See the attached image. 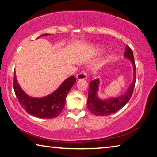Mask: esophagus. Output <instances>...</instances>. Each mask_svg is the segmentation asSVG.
<instances>
[{
    "label": "esophagus",
    "instance_id": "esophagus-1",
    "mask_svg": "<svg viewBox=\"0 0 157 157\" xmlns=\"http://www.w3.org/2000/svg\"><path fill=\"white\" fill-rule=\"evenodd\" d=\"M76 78L78 80H84L87 78V72L86 71H82V72L76 75Z\"/></svg>",
    "mask_w": 157,
    "mask_h": 157
}]
</instances>
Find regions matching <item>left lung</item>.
I'll return each instance as SVG.
<instances>
[{
	"mask_svg": "<svg viewBox=\"0 0 157 157\" xmlns=\"http://www.w3.org/2000/svg\"><path fill=\"white\" fill-rule=\"evenodd\" d=\"M125 57L130 59L134 67L133 82L124 95L117 98H111L107 100H101L97 97L98 86L99 85L98 79L90 82L87 98V108L92 114L97 116H108L119 111L125 106L131 98L136 83V65L134 62L133 52L128 45H126L124 53Z\"/></svg>",
	"mask_w": 157,
	"mask_h": 157,
	"instance_id": "obj_1",
	"label": "left lung"
}]
</instances>
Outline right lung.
<instances>
[{
  "mask_svg": "<svg viewBox=\"0 0 157 157\" xmlns=\"http://www.w3.org/2000/svg\"><path fill=\"white\" fill-rule=\"evenodd\" d=\"M47 35L48 34H44L40 36ZM75 82V76H70L50 95L40 98H32L22 90L14 71L13 90L19 103L27 113L40 119H53L59 116L64 109L66 97Z\"/></svg>",
  "mask_w": 157,
  "mask_h": 157,
  "instance_id": "add662e5",
  "label": "right lung"
}]
</instances>
